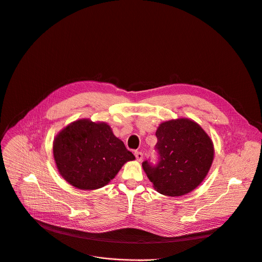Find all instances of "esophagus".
Returning <instances> with one entry per match:
<instances>
[{
    "label": "esophagus",
    "instance_id": "1",
    "mask_svg": "<svg viewBox=\"0 0 262 262\" xmlns=\"http://www.w3.org/2000/svg\"><path fill=\"white\" fill-rule=\"evenodd\" d=\"M135 156H136V158H137L138 161H141V160L143 159V153L140 152V151H136V152H135Z\"/></svg>",
    "mask_w": 262,
    "mask_h": 262
}]
</instances>
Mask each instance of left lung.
<instances>
[{
    "mask_svg": "<svg viewBox=\"0 0 262 262\" xmlns=\"http://www.w3.org/2000/svg\"><path fill=\"white\" fill-rule=\"evenodd\" d=\"M159 161L142 163L159 193L181 196L194 190L206 178L214 159V145L200 124L188 118L160 123L155 133Z\"/></svg>",
    "mask_w": 262,
    "mask_h": 262,
    "instance_id": "left-lung-1",
    "label": "left lung"
}]
</instances>
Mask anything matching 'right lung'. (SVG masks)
<instances>
[{
  "instance_id": "1",
  "label": "right lung",
  "mask_w": 262,
  "mask_h": 262,
  "mask_svg": "<svg viewBox=\"0 0 262 262\" xmlns=\"http://www.w3.org/2000/svg\"><path fill=\"white\" fill-rule=\"evenodd\" d=\"M53 156L61 177L82 190L104 187L126 161L136 158L110 125L90 119L76 120L57 134Z\"/></svg>"
}]
</instances>
